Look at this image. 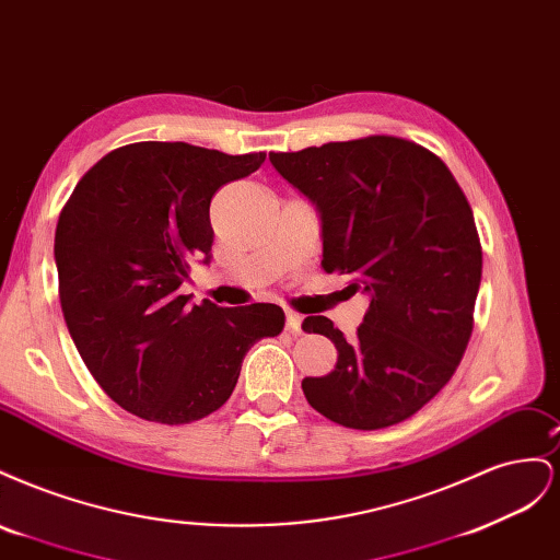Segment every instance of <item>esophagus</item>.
<instances>
[{
	"label": "esophagus",
	"mask_w": 560,
	"mask_h": 560,
	"mask_svg": "<svg viewBox=\"0 0 560 560\" xmlns=\"http://www.w3.org/2000/svg\"><path fill=\"white\" fill-rule=\"evenodd\" d=\"M301 315L299 313H294V311H287L284 313V325H287V331H292V334H301Z\"/></svg>",
	"instance_id": "obj_1"
}]
</instances>
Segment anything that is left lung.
Masks as SVG:
<instances>
[{"mask_svg":"<svg viewBox=\"0 0 560 560\" xmlns=\"http://www.w3.org/2000/svg\"><path fill=\"white\" fill-rule=\"evenodd\" d=\"M268 159L317 210L322 268L369 294L354 341L327 317L303 319L338 350L331 374L303 378V395L343 428L397 425L451 381L469 343L481 284L469 202L442 159L389 135Z\"/></svg>","mask_w":560,"mask_h":560,"instance_id":"left-lung-1","label":"left lung"}]
</instances>
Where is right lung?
Listing matches in <instances>:
<instances>
[{"instance_id":"right-lung-1","label":"right lung","mask_w":560,"mask_h":560,"mask_svg":"<svg viewBox=\"0 0 560 560\" xmlns=\"http://www.w3.org/2000/svg\"><path fill=\"white\" fill-rule=\"evenodd\" d=\"M264 161V151L135 142L100 159L67 200L54 247L62 315L121 409L163 425L206 418L231 397L247 350L282 331L273 303L196 306L179 294L191 264L212 259L214 191Z\"/></svg>"}]
</instances>
